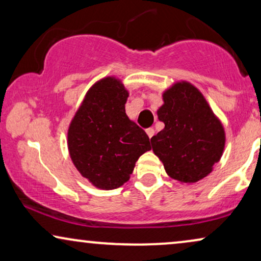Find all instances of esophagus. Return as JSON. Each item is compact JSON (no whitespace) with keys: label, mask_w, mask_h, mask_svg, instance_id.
<instances>
[{"label":"esophagus","mask_w":261,"mask_h":261,"mask_svg":"<svg viewBox=\"0 0 261 261\" xmlns=\"http://www.w3.org/2000/svg\"><path fill=\"white\" fill-rule=\"evenodd\" d=\"M146 133H147L148 138L151 139L153 135H154V129H153V128H148V129H146Z\"/></svg>","instance_id":"obj_1"}]
</instances>
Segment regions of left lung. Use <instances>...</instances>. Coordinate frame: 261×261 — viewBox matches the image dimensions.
<instances>
[{"instance_id":"1","label":"left lung","mask_w":261,"mask_h":261,"mask_svg":"<svg viewBox=\"0 0 261 261\" xmlns=\"http://www.w3.org/2000/svg\"><path fill=\"white\" fill-rule=\"evenodd\" d=\"M163 101L156 115L165 127L151 138L153 152L171 178L196 183L212 172L223 154V124L202 92L187 81L166 89Z\"/></svg>"}]
</instances>
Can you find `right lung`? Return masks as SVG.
<instances>
[{"mask_svg":"<svg viewBox=\"0 0 261 261\" xmlns=\"http://www.w3.org/2000/svg\"><path fill=\"white\" fill-rule=\"evenodd\" d=\"M128 96L119 78H102L85 94L67 129L73 165L102 190L126 183L139 156L151 149L145 130L127 116Z\"/></svg>","mask_w":261,"mask_h":261,"instance_id":"1","label":"right lung"}]
</instances>
